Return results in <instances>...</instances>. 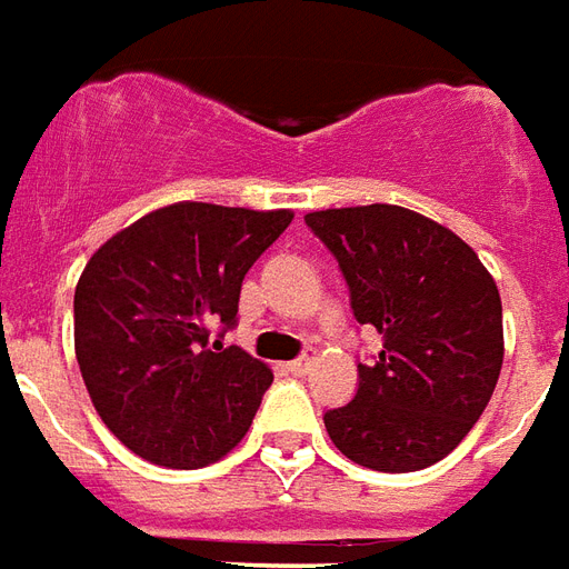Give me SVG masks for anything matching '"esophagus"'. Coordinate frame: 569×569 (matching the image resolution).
Returning <instances> with one entry per match:
<instances>
[{
  "label": "esophagus",
  "instance_id": "esophagus-1",
  "mask_svg": "<svg viewBox=\"0 0 569 569\" xmlns=\"http://www.w3.org/2000/svg\"><path fill=\"white\" fill-rule=\"evenodd\" d=\"M310 365H313V361L307 359H296V361H289V365H286V368H289V373H296V377H305L307 370H310Z\"/></svg>",
  "mask_w": 569,
  "mask_h": 569
}]
</instances>
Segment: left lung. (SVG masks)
Instances as JSON below:
<instances>
[{
    "instance_id": "left-lung-1",
    "label": "left lung",
    "mask_w": 569,
    "mask_h": 569,
    "mask_svg": "<svg viewBox=\"0 0 569 569\" xmlns=\"http://www.w3.org/2000/svg\"><path fill=\"white\" fill-rule=\"evenodd\" d=\"M335 252L352 313L382 335L359 365V391L328 410L340 452L370 470L410 473L437 465L491 401L503 365V307L470 243L398 204L307 213Z\"/></svg>"
}]
</instances>
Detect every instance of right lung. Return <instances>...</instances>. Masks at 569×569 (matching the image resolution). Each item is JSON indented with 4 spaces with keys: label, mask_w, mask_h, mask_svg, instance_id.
<instances>
[{
    "label": "right lung",
    "mask_w": 569,
    "mask_h": 569,
    "mask_svg": "<svg viewBox=\"0 0 569 569\" xmlns=\"http://www.w3.org/2000/svg\"><path fill=\"white\" fill-rule=\"evenodd\" d=\"M292 210L174 201L92 252L74 289V356L96 413L150 465L196 470L229 456L273 382L241 347H210L234 326L243 273Z\"/></svg>",
    "instance_id": "add662e5"
}]
</instances>
